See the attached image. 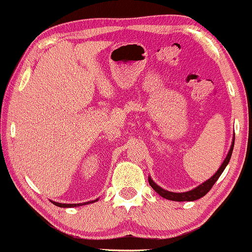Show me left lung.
Listing matches in <instances>:
<instances>
[{
  "instance_id": "1",
  "label": "left lung",
  "mask_w": 252,
  "mask_h": 252,
  "mask_svg": "<svg viewBox=\"0 0 252 252\" xmlns=\"http://www.w3.org/2000/svg\"><path fill=\"white\" fill-rule=\"evenodd\" d=\"M233 146H235V137H233L232 144H231V148L228 150L226 158H225L224 162L221 163V166L219 167V169L215 173V175L211 176L209 180H206L205 182H202L201 185H199L198 187L193 189L192 190H189V192H182V193H174V192H169V190H166L163 189H161L158 185H156L152 179L148 178L149 185L153 187V189L155 190L156 193H158L162 198L168 199V200H173V201H194L196 199H200L204 196L205 194L209 193V190L212 189L213 185L216 184V181L218 180L219 176L221 175V173L224 172L225 167L227 166V163L230 162L231 155H232V150H233Z\"/></svg>"
}]
</instances>
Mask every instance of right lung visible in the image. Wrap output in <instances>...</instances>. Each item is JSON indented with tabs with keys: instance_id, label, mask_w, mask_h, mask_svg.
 <instances>
[{
	"instance_id": "right-lung-1",
	"label": "right lung",
	"mask_w": 252,
	"mask_h": 252,
	"mask_svg": "<svg viewBox=\"0 0 252 252\" xmlns=\"http://www.w3.org/2000/svg\"><path fill=\"white\" fill-rule=\"evenodd\" d=\"M97 200L98 199L92 201H88V202H82V204H62V202H56V201H52V202H53L56 206H59V207H77V206H83V205H86V204H91V202H94Z\"/></svg>"
}]
</instances>
